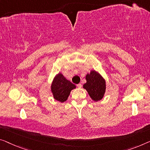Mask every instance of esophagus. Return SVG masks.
<instances>
[{"label":"esophagus","mask_w":150,"mask_h":150,"mask_svg":"<svg viewBox=\"0 0 150 150\" xmlns=\"http://www.w3.org/2000/svg\"><path fill=\"white\" fill-rule=\"evenodd\" d=\"M77 88H81L82 86H81V83H79V84H77Z\"/></svg>","instance_id":"1"}]
</instances>
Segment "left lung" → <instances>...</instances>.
<instances>
[{
    "label": "left lung",
    "instance_id": "obj_1",
    "mask_svg": "<svg viewBox=\"0 0 150 150\" xmlns=\"http://www.w3.org/2000/svg\"><path fill=\"white\" fill-rule=\"evenodd\" d=\"M86 83L83 88L88 91V94L93 101L98 102L103 98L106 89V80L99 73L91 70L86 76Z\"/></svg>",
    "mask_w": 150,
    "mask_h": 150
}]
</instances>
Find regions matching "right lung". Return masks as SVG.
I'll return each instance as SVG.
<instances>
[{
  "instance_id": "right-lung-1",
  "label": "right lung",
  "mask_w": 150,
  "mask_h": 150,
  "mask_svg": "<svg viewBox=\"0 0 150 150\" xmlns=\"http://www.w3.org/2000/svg\"><path fill=\"white\" fill-rule=\"evenodd\" d=\"M76 86L69 80L67 79L61 73L56 75L50 86V91L56 100L60 102H65L68 99L71 90Z\"/></svg>"
}]
</instances>
